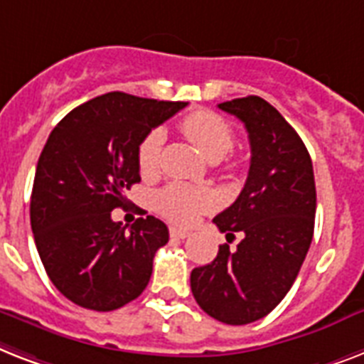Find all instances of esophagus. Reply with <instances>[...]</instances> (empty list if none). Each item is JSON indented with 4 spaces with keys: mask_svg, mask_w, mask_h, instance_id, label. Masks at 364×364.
<instances>
[{
    "mask_svg": "<svg viewBox=\"0 0 364 364\" xmlns=\"http://www.w3.org/2000/svg\"><path fill=\"white\" fill-rule=\"evenodd\" d=\"M168 235H171V237H173V238H182V240L190 237V232L184 231V229H178V228H171Z\"/></svg>",
    "mask_w": 364,
    "mask_h": 364,
    "instance_id": "obj_1",
    "label": "esophagus"
}]
</instances>
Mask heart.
<instances>
[{
    "label": "heart",
    "instance_id": "heart-1",
    "mask_svg": "<svg viewBox=\"0 0 364 364\" xmlns=\"http://www.w3.org/2000/svg\"><path fill=\"white\" fill-rule=\"evenodd\" d=\"M178 127L210 161H218L223 156H228L235 144V133L231 126L222 116L214 114L210 110H193L180 120ZM161 144H164V133L158 129L148 133L141 142L136 161L144 176H150L158 171ZM216 203V193L208 188H197L180 182L165 186L156 196V208L159 214L178 225H191L203 212L212 210Z\"/></svg>",
    "mask_w": 364,
    "mask_h": 364
}]
</instances>
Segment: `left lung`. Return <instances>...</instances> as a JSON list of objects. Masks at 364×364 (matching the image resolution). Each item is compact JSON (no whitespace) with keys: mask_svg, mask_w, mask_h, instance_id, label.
<instances>
[{"mask_svg":"<svg viewBox=\"0 0 364 364\" xmlns=\"http://www.w3.org/2000/svg\"><path fill=\"white\" fill-rule=\"evenodd\" d=\"M218 107L244 124L252 159L240 196L214 223L244 238L191 270V293L210 318L246 325L272 312L297 278L314 237L316 182L304 142L272 105L248 95Z\"/></svg>","mask_w":364,"mask_h":364,"instance_id":"left-lung-1","label":"left lung"}]
</instances>
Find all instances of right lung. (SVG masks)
<instances>
[{
  "label": "right lung",
  "instance_id": "1",
  "mask_svg": "<svg viewBox=\"0 0 364 364\" xmlns=\"http://www.w3.org/2000/svg\"><path fill=\"white\" fill-rule=\"evenodd\" d=\"M186 105L110 92L52 129L35 171L31 231L48 278L78 306L110 312L148 286L167 225L146 216L127 229L110 212L126 206V191L141 182L144 136Z\"/></svg>",
  "mask_w": 364,
  "mask_h": 364
}]
</instances>
